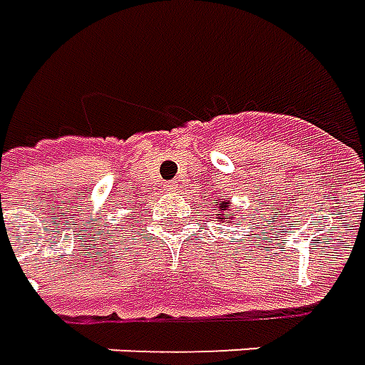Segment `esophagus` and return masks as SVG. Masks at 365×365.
Instances as JSON below:
<instances>
[{
	"label": "esophagus",
	"instance_id": "obj_1",
	"mask_svg": "<svg viewBox=\"0 0 365 365\" xmlns=\"http://www.w3.org/2000/svg\"><path fill=\"white\" fill-rule=\"evenodd\" d=\"M165 188H167L169 192H177L178 185H177V182H175V180H173V182H167V185H165Z\"/></svg>",
	"mask_w": 365,
	"mask_h": 365
}]
</instances>
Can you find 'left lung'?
I'll return each instance as SVG.
<instances>
[{
    "label": "left lung",
    "instance_id": "left-lung-1",
    "mask_svg": "<svg viewBox=\"0 0 365 365\" xmlns=\"http://www.w3.org/2000/svg\"><path fill=\"white\" fill-rule=\"evenodd\" d=\"M216 210L220 212V214H216L218 222H224L226 218H232V216H234V214H230V212H228L230 210V202H226V200H224V202H220Z\"/></svg>",
    "mask_w": 365,
    "mask_h": 365
}]
</instances>
